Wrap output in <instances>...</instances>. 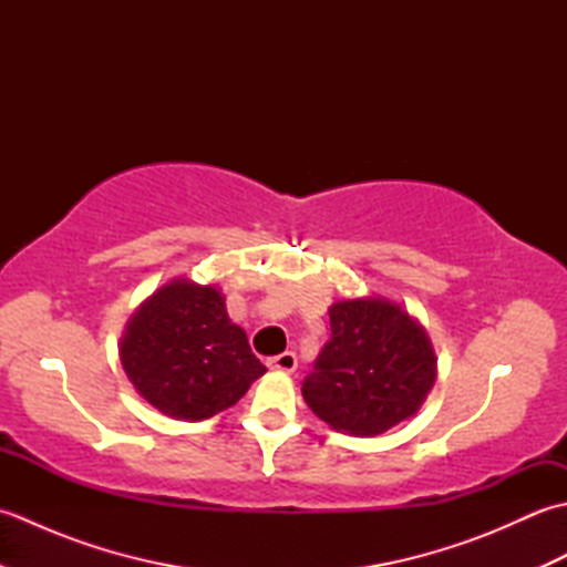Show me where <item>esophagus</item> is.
<instances>
[{"instance_id": "34e87169", "label": "esophagus", "mask_w": 567, "mask_h": 567, "mask_svg": "<svg viewBox=\"0 0 567 567\" xmlns=\"http://www.w3.org/2000/svg\"><path fill=\"white\" fill-rule=\"evenodd\" d=\"M268 368H270V370H277V372H295V370H297V355L290 353V351H285V353H280V355L270 358V360H268Z\"/></svg>"}]
</instances>
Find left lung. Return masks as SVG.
<instances>
[{"mask_svg":"<svg viewBox=\"0 0 567 567\" xmlns=\"http://www.w3.org/2000/svg\"><path fill=\"white\" fill-rule=\"evenodd\" d=\"M331 339L302 382L321 421L348 436H380L412 419L436 382L426 329L388 297H351L329 307Z\"/></svg>","mask_w":567,"mask_h":567,"instance_id":"obj_1","label":"left lung"}]
</instances>
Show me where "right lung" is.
<instances>
[{"mask_svg": "<svg viewBox=\"0 0 567 567\" xmlns=\"http://www.w3.org/2000/svg\"><path fill=\"white\" fill-rule=\"evenodd\" d=\"M118 358L143 400L179 421L216 416L265 375L246 331L228 319L224 292L187 277L143 299L126 321Z\"/></svg>", "mask_w": 567, "mask_h": 567, "instance_id": "obj_1", "label": "right lung"}]
</instances>
